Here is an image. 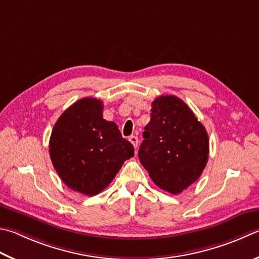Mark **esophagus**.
I'll return each mask as SVG.
<instances>
[{"label": "esophagus", "instance_id": "1", "mask_svg": "<svg viewBox=\"0 0 259 259\" xmlns=\"http://www.w3.org/2000/svg\"><path fill=\"white\" fill-rule=\"evenodd\" d=\"M129 142L134 145L135 148L138 147V137H137V136H130Z\"/></svg>", "mask_w": 259, "mask_h": 259}]
</instances>
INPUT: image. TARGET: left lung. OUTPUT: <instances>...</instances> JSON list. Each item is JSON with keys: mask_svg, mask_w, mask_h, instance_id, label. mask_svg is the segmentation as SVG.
<instances>
[{"mask_svg": "<svg viewBox=\"0 0 259 259\" xmlns=\"http://www.w3.org/2000/svg\"><path fill=\"white\" fill-rule=\"evenodd\" d=\"M138 156L156 186L180 194L203 173L208 159L207 131L185 102L173 95L152 103Z\"/></svg>", "mask_w": 259, "mask_h": 259, "instance_id": "1", "label": "left lung"}]
</instances>
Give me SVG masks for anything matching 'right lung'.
Listing matches in <instances>:
<instances>
[{"label":"right lung","mask_w":259,"mask_h":259,"mask_svg":"<svg viewBox=\"0 0 259 259\" xmlns=\"http://www.w3.org/2000/svg\"><path fill=\"white\" fill-rule=\"evenodd\" d=\"M134 146L122 138L117 125L103 119V102L84 97L68 107L54 124L50 156L65 185L95 196L113 180Z\"/></svg>","instance_id":"1"}]
</instances>
